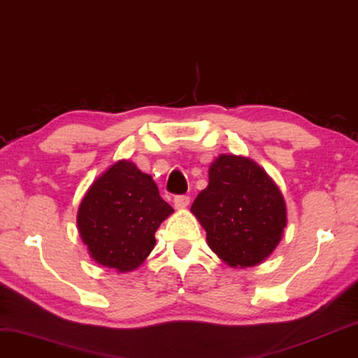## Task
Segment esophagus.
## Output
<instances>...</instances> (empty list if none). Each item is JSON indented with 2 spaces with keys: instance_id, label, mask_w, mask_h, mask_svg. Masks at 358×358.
<instances>
[{
  "instance_id": "obj_1",
  "label": "esophagus",
  "mask_w": 358,
  "mask_h": 358,
  "mask_svg": "<svg viewBox=\"0 0 358 358\" xmlns=\"http://www.w3.org/2000/svg\"><path fill=\"white\" fill-rule=\"evenodd\" d=\"M175 208H178V210H183V208H187L189 205V196L187 194H178V196H175Z\"/></svg>"
}]
</instances>
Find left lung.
Returning a JSON list of instances; mask_svg holds the SVG:
<instances>
[{
  "mask_svg": "<svg viewBox=\"0 0 358 358\" xmlns=\"http://www.w3.org/2000/svg\"><path fill=\"white\" fill-rule=\"evenodd\" d=\"M210 183L192 205L208 246L226 264L250 268L275 250L287 224L282 193L250 158L220 155Z\"/></svg>",
  "mask_w": 358,
  "mask_h": 358,
  "instance_id": "1",
  "label": "left lung"
}]
</instances>
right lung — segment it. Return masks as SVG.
Returning <instances> with one entry per match:
<instances>
[{
	"instance_id": "1",
	"label": "right lung",
	"mask_w": 358,
	"mask_h": 358,
	"mask_svg": "<svg viewBox=\"0 0 358 358\" xmlns=\"http://www.w3.org/2000/svg\"><path fill=\"white\" fill-rule=\"evenodd\" d=\"M173 213L150 175L120 160L84 194L78 228L89 255L119 273L137 269L155 246V231Z\"/></svg>"
}]
</instances>
